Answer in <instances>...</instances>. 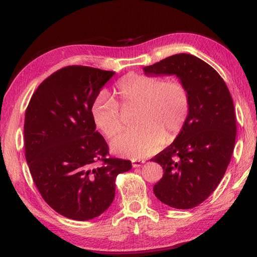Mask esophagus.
Segmentation results:
<instances>
[{"label": "esophagus", "mask_w": 257, "mask_h": 257, "mask_svg": "<svg viewBox=\"0 0 257 257\" xmlns=\"http://www.w3.org/2000/svg\"><path fill=\"white\" fill-rule=\"evenodd\" d=\"M145 163V161H141V160H135V161H133V166L134 168H140V166Z\"/></svg>", "instance_id": "1"}]
</instances>
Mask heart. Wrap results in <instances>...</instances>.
<instances>
[{"label": "heart", "instance_id": "heart-1", "mask_svg": "<svg viewBox=\"0 0 257 257\" xmlns=\"http://www.w3.org/2000/svg\"><path fill=\"white\" fill-rule=\"evenodd\" d=\"M116 94L121 105L139 106L137 128L116 136L111 151L121 157L142 159L157 153L165 141L182 133L190 111L187 86L180 80L130 74L117 83ZM93 121L108 138L121 129L119 105L106 92H99L92 103Z\"/></svg>", "mask_w": 257, "mask_h": 257}]
</instances>
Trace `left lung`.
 I'll use <instances>...</instances> for the list:
<instances>
[{"label": "left lung", "instance_id": "obj_1", "mask_svg": "<svg viewBox=\"0 0 257 257\" xmlns=\"http://www.w3.org/2000/svg\"><path fill=\"white\" fill-rule=\"evenodd\" d=\"M143 72L175 75L188 88L187 122L152 161L164 172L153 187L157 198L176 209H190L212 194L230 163L236 136L233 100L217 71L188 53L165 58Z\"/></svg>", "mask_w": 257, "mask_h": 257}]
</instances>
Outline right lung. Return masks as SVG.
I'll list each match as a JSON object with an SVG mask.
<instances>
[{"label": "right lung", "mask_w": 257, "mask_h": 257, "mask_svg": "<svg viewBox=\"0 0 257 257\" xmlns=\"http://www.w3.org/2000/svg\"><path fill=\"white\" fill-rule=\"evenodd\" d=\"M115 72L83 65L58 70L33 94L25 114V158L40 195L53 210L85 221L115 198L116 177L129 160L108 158L92 103Z\"/></svg>", "instance_id": "obj_1"}]
</instances>
